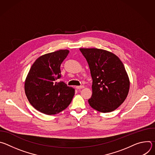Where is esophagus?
Instances as JSON below:
<instances>
[{"label":"esophagus","instance_id":"esophagus-1","mask_svg":"<svg viewBox=\"0 0 155 155\" xmlns=\"http://www.w3.org/2000/svg\"><path fill=\"white\" fill-rule=\"evenodd\" d=\"M75 87H76V89L79 90V89H82V88H84V86L83 85H81V86H77Z\"/></svg>","mask_w":155,"mask_h":155}]
</instances>
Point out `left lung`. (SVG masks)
Wrapping results in <instances>:
<instances>
[{
  "mask_svg": "<svg viewBox=\"0 0 155 155\" xmlns=\"http://www.w3.org/2000/svg\"><path fill=\"white\" fill-rule=\"evenodd\" d=\"M93 79L90 105L102 113L112 112L126 99L130 82L123 62L115 54L98 48H80Z\"/></svg>",
  "mask_w": 155,
  "mask_h": 155,
  "instance_id": "left-lung-1",
  "label": "left lung"
}]
</instances>
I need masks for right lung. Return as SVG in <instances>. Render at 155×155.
<instances>
[{"instance_id": "obj_1", "label": "right lung", "mask_w": 155, "mask_h": 155, "mask_svg": "<svg viewBox=\"0 0 155 155\" xmlns=\"http://www.w3.org/2000/svg\"><path fill=\"white\" fill-rule=\"evenodd\" d=\"M68 50L43 54L31 66L25 83V90L30 104L38 111L55 115L67 108L75 94L73 87L60 78V66L68 55Z\"/></svg>"}]
</instances>
